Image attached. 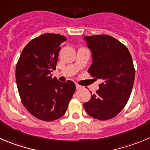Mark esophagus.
<instances>
[{
    "label": "esophagus",
    "mask_w": 150,
    "mask_h": 150,
    "mask_svg": "<svg viewBox=\"0 0 150 150\" xmlns=\"http://www.w3.org/2000/svg\"><path fill=\"white\" fill-rule=\"evenodd\" d=\"M81 88H82V86H81V85L76 83V89H77V90H79V89H81Z\"/></svg>",
    "instance_id": "esophagus-1"
}]
</instances>
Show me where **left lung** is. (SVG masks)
I'll list each match as a JSON object with an SVG mask.
<instances>
[{
  "label": "left lung",
  "mask_w": 150,
  "mask_h": 150,
  "mask_svg": "<svg viewBox=\"0 0 150 150\" xmlns=\"http://www.w3.org/2000/svg\"><path fill=\"white\" fill-rule=\"evenodd\" d=\"M83 38L93 57L88 72L102 81L83 108L90 117L110 120L123 109L130 97L135 74L132 56L125 45L109 35Z\"/></svg>",
  "instance_id": "left-lung-1"
}]
</instances>
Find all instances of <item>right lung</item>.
Wrapping results in <instances>:
<instances>
[{
	"label": "right lung",
	"mask_w": 150,
	"mask_h": 150,
	"mask_svg": "<svg viewBox=\"0 0 150 150\" xmlns=\"http://www.w3.org/2000/svg\"><path fill=\"white\" fill-rule=\"evenodd\" d=\"M64 36L45 33L33 39L23 49L16 69L21 102L33 116L53 121L65 114L75 91L72 81L66 83L52 78Z\"/></svg>",
	"instance_id": "obj_1"
}]
</instances>
